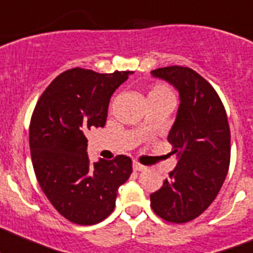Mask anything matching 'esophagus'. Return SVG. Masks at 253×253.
<instances>
[{"instance_id":"esophagus-1","label":"esophagus","mask_w":253,"mask_h":253,"mask_svg":"<svg viewBox=\"0 0 253 253\" xmlns=\"http://www.w3.org/2000/svg\"><path fill=\"white\" fill-rule=\"evenodd\" d=\"M133 169L137 171H141V170H146L147 167L143 166V164L138 163V162H133Z\"/></svg>"}]
</instances>
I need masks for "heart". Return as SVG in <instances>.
<instances>
[{
  "mask_svg": "<svg viewBox=\"0 0 253 253\" xmlns=\"http://www.w3.org/2000/svg\"><path fill=\"white\" fill-rule=\"evenodd\" d=\"M154 90H157V91H169V90L164 86H157Z\"/></svg>",
  "mask_w": 253,
  "mask_h": 253,
  "instance_id": "1",
  "label": "heart"
}]
</instances>
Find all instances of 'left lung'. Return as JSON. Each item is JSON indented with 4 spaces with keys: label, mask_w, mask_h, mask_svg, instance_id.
<instances>
[{
    "label": "left lung",
    "mask_w": 253,
    "mask_h": 253,
    "mask_svg": "<svg viewBox=\"0 0 253 253\" xmlns=\"http://www.w3.org/2000/svg\"><path fill=\"white\" fill-rule=\"evenodd\" d=\"M179 92L178 112L168 134L178 163L159 190L151 194V207L163 220L184 224L210 207L230 166V127L226 111L214 87L185 67L152 70Z\"/></svg>",
    "instance_id": "obj_1"
}]
</instances>
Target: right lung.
<instances>
[{"instance_id": "add662e5", "label": "right lung", "mask_w": 253, "mask_h": 253, "mask_svg": "<svg viewBox=\"0 0 253 253\" xmlns=\"http://www.w3.org/2000/svg\"><path fill=\"white\" fill-rule=\"evenodd\" d=\"M131 72L99 74L74 68L61 73L39 97L29 126L34 173L56 211L78 225H94L115 209L120 185L132 173V161L90 163L91 127H104L110 99Z\"/></svg>"}]
</instances>
